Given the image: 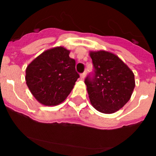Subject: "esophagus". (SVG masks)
<instances>
[{
  "mask_svg": "<svg viewBox=\"0 0 156 156\" xmlns=\"http://www.w3.org/2000/svg\"><path fill=\"white\" fill-rule=\"evenodd\" d=\"M86 74H87V72L84 71L83 73L80 74V77H81V79H84L85 76H86Z\"/></svg>",
  "mask_w": 156,
  "mask_h": 156,
  "instance_id": "esophagus-1",
  "label": "esophagus"
}]
</instances>
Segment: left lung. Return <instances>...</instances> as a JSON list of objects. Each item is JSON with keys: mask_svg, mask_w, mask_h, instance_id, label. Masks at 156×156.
<instances>
[{"mask_svg": "<svg viewBox=\"0 0 156 156\" xmlns=\"http://www.w3.org/2000/svg\"><path fill=\"white\" fill-rule=\"evenodd\" d=\"M94 73L85 78L90 103L103 113H113L129 100L135 87L133 72L114 54L91 51Z\"/></svg>", "mask_w": 156, "mask_h": 156, "instance_id": "8db88e82", "label": "left lung"}]
</instances>
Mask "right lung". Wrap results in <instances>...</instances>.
<instances>
[{
	"label": "right lung",
	"mask_w": 156,
	"mask_h": 156,
	"mask_svg": "<svg viewBox=\"0 0 156 156\" xmlns=\"http://www.w3.org/2000/svg\"><path fill=\"white\" fill-rule=\"evenodd\" d=\"M69 51L57 47L43 52L26 70V81L32 94L44 105L62 102L80 77Z\"/></svg>",
	"instance_id": "obj_1"
}]
</instances>
